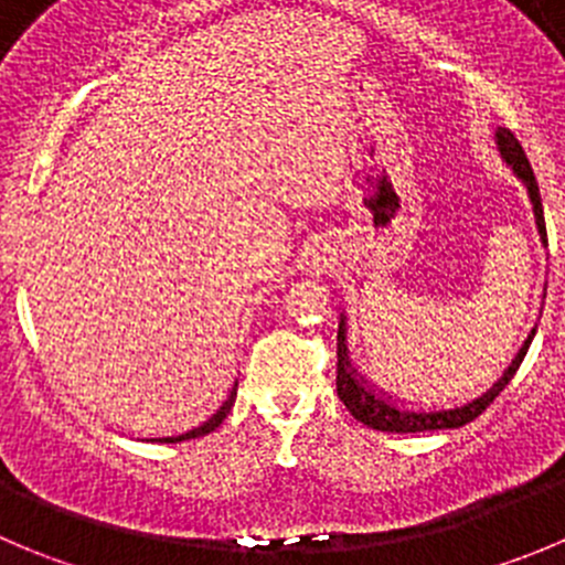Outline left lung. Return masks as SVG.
<instances>
[{
	"instance_id": "obj_1",
	"label": "left lung",
	"mask_w": 565,
	"mask_h": 565,
	"mask_svg": "<svg viewBox=\"0 0 565 565\" xmlns=\"http://www.w3.org/2000/svg\"><path fill=\"white\" fill-rule=\"evenodd\" d=\"M499 139V150H502V156L508 158V163L515 170V175L521 178V181L526 183V189H530V200H532V209H535V220H537V231H541V236L546 239V223H544V205H541V192H537V181H535V172H532L530 167V158H526L524 147H521V141L515 139L513 130L508 128H499L497 134ZM340 337H342V329H340ZM532 337H535V331H532L530 337H526L524 348L519 351V356L513 360V365L504 371V376L499 379L493 387L488 390L484 395H479L477 402L466 404V407H457V409H446V413H409V409H398L393 407L390 402H384V398H379V395H373L371 390L365 387V384L360 382V379H354V373L348 371V360H345V348H337V395H340V402L345 404V409L351 415H354L356 420H362L365 426H371V429H379V431H395V435H409V431H429V429H457V426H466L468 420L479 418V415L484 413V409L493 404V398H497L499 393H502L504 387H508L510 379L515 376V371H519L521 360L526 356V348H530Z\"/></svg>"
}]
</instances>
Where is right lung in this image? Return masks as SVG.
<instances>
[{
  "label": "right lung",
  "mask_w": 565,
  "mask_h": 565,
  "mask_svg": "<svg viewBox=\"0 0 565 565\" xmlns=\"http://www.w3.org/2000/svg\"><path fill=\"white\" fill-rule=\"evenodd\" d=\"M234 402H236V387L231 390L228 402H225L223 407L217 409V415H211V418L205 420L203 426H198V429L186 431V435H175V437H152V440H156V443H178V440H192V437L209 435V431H214V429H217L220 424H223V420H225V415H228V413H231V407H234Z\"/></svg>",
  "instance_id": "obj_1"
}]
</instances>
